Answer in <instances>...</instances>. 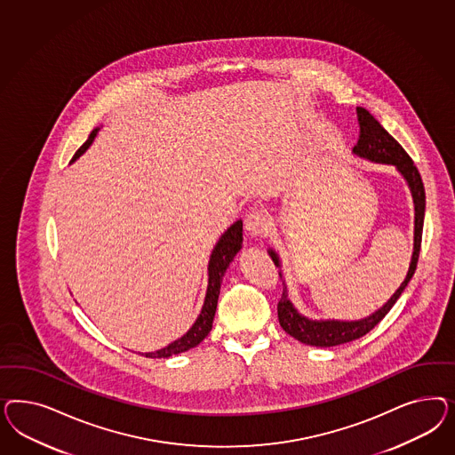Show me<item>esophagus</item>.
Here are the masks:
<instances>
[{
    "instance_id": "34e87169",
    "label": "esophagus",
    "mask_w": 455,
    "mask_h": 455,
    "mask_svg": "<svg viewBox=\"0 0 455 455\" xmlns=\"http://www.w3.org/2000/svg\"><path fill=\"white\" fill-rule=\"evenodd\" d=\"M270 220L268 215L262 210H251L245 217V230L250 236H260L268 232Z\"/></svg>"
}]
</instances>
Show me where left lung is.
Listing matches in <instances>:
<instances>
[{"instance_id":"1","label":"left lung","mask_w":455,"mask_h":455,"mask_svg":"<svg viewBox=\"0 0 455 455\" xmlns=\"http://www.w3.org/2000/svg\"><path fill=\"white\" fill-rule=\"evenodd\" d=\"M358 124H360V138L352 153L380 165H394L400 175L407 181L409 190L412 193L413 200V251L412 260L409 265V272L400 283L399 289L387 300L379 310H375L369 317L360 320H312L302 315L295 305L289 299V290L283 280V293L278 302V322L282 329L290 333L293 339L305 345L314 347H335V345L347 344L357 340L365 333L372 331L373 327L386 317L394 303L399 300L402 291L411 282L417 260L420 253V242H422V228H424V215H426V190L420 179L417 166L413 165L412 158L399 145V141L392 135H388L386 128L379 124L372 115L365 108H357ZM268 255L276 267L280 268V259L274 248H268ZM282 278V272H278Z\"/></svg>"}]
</instances>
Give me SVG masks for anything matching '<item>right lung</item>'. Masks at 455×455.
I'll use <instances>...</instances> for the list:
<instances>
[{
	"mask_svg": "<svg viewBox=\"0 0 455 455\" xmlns=\"http://www.w3.org/2000/svg\"><path fill=\"white\" fill-rule=\"evenodd\" d=\"M98 130L100 128H95L90 133L88 140L83 143L82 147L78 148V152L75 153V156L71 158V164L75 160H78L83 153L90 148V145L93 143V140L98 135ZM242 242H243V223H242V220H236L234 225H230L227 228L225 234L221 235L219 242H217V245L212 250V255H210V260H208L207 295H205V302H204V307H202V312L195 320V323L188 329L187 333H183L175 342L166 345V347L160 348V350L147 352L145 357H172V355H177V354L187 352V350H190L193 347H196L207 337L210 331H212V323H213V317H215V312H217L221 278L225 275L227 268L230 267V263L234 262L235 255L240 251Z\"/></svg>",
	"mask_w": 455,
	"mask_h": 455,
	"instance_id": "1",
	"label": "right lung"
}]
</instances>
